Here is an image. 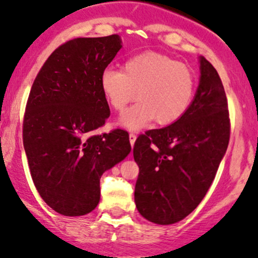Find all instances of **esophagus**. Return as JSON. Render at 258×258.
<instances>
[{
  "label": "esophagus",
  "mask_w": 258,
  "mask_h": 258,
  "mask_svg": "<svg viewBox=\"0 0 258 258\" xmlns=\"http://www.w3.org/2000/svg\"><path fill=\"white\" fill-rule=\"evenodd\" d=\"M136 138H137V135H136V133H133V132L130 133V143H131L132 147H133V144H135Z\"/></svg>",
  "instance_id": "1"
}]
</instances>
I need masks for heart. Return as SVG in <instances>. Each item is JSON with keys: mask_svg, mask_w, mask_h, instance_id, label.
Returning a JSON list of instances; mask_svg holds the SVG:
<instances>
[{"mask_svg": "<svg viewBox=\"0 0 258 258\" xmlns=\"http://www.w3.org/2000/svg\"><path fill=\"white\" fill-rule=\"evenodd\" d=\"M100 88L111 108L120 112L138 93L139 102L120 117V125L139 130L154 119L159 125L179 120L193 102L197 79L185 64L148 51L127 59L123 72L114 68L103 70Z\"/></svg>", "mask_w": 258, "mask_h": 258, "instance_id": "obj_1", "label": "heart"}]
</instances>
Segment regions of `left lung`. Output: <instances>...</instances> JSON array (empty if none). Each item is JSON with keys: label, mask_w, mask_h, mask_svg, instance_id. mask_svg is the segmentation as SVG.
<instances>
[{"label": "left lung", "mask_w": 258, "mask_h": 258, "mask_svg": "<svg viewBox=\"0 0 258 258\" xmlns=\"http://www.w3.org/2000/svg\"><path fill=\"white\" fill-rule=\"evenodd\" d=\"M200 84L188 111L136 139L139 166L135 201L139 214L172 224L193 212L214 182L230 137L228 102L221 78L200 57Z\"/></svg>", "instance_id": "obj_1"}]
</instances>
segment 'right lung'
Returning <instances> with one entry per match:
<instances>
[{"instance_id": "right-lung-1", "label": "right lung", "mask_w": 258, "mask_h": 258, "mask_svg": "<svg viewBox=\"0 0 258 258\" xmlns=\"http://www.w3.org/2000/svg\"><path fill=\"white\" fill-rule=\"evenodd\" d=\"M121 47L119 35L74 38L49 55L32 84L24 149L38 194L60 215L96 209L102 174L131 152L123 130L93 135L110 115L100 75Z\"/></svg>"}]
</instances>
